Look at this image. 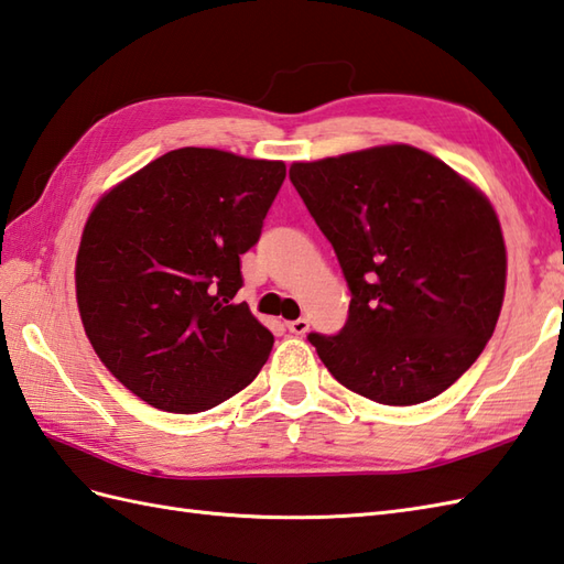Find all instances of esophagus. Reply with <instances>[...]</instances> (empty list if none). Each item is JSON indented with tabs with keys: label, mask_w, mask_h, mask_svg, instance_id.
<instances>
[{
	"label": "esophagus",
	"mask_w": 564,
	"mask_h": 564,
	"mask_svg": "<svg viewBox=\"0 0 564 564\" xmlns=\"http://www.w3.org/2000/svg\"><path fill=\"white\" fill-rule=\"evenodd\" d=\"M286 328H290V333H294V335H304V333H308V321L306 318L290 321L286 323Z\"/></svg>",
	"instance_id": "34e87169"
}]
</instances>
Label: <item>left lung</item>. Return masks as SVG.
<instances>
[{
  "label": "left lung",
  "instance_id": "obj_1",
  "mask_svg": "<svg viewBox=\"0 0 564 564\" xmlns=\"http://www.w3.org/2000/svg\"><path fill=\"white\" fill-rule=\"evenodd\" d=\"M290 181L352 294L340 333L308 335L323 365L383 405L444 393L480 357L505 302L490 199L410 144L299 161Z\"/></svg>",
  "mask_w": 564,
  "mask_h": 564
}]
</instances>
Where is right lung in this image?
Segmentation results:
<instances>
[{"instance_id": "1", "label": "right lung", "mask_w": 564, "mask_h": 564, "mask_svg": "<svg viewBox=\"0 0 564 564\" xmlns=\"http://www.w3.org/2000/svg\"><path fill=\"white\" fill-rule=\"evenodd\" d=\"M284 176L282 161L183 147L98 199L77 253L79 314L98 359L147 405L209 410L268 361L272 333L234 296Z\"/></svg>"}]
</instances>
